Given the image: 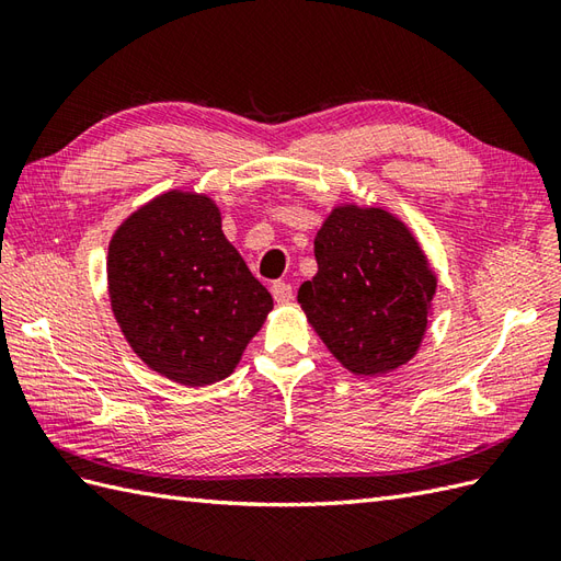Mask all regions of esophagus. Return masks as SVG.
<instances>
[{
    "mask_svg": "<svg viewBox=\"0 0 561 561\" xmlns=\"http://www.w3.org/2000/svg\"><path fill=\"white\" fill-rule=\"evenodd\" d=\"M272 298L277 300V304H289V300L294 298V289H291V284H286V282H275L272 284Z\"/></svg>",
    "mask_w": 561,
    "mask_h": 561,
    "instance_id": "34e87169",
    "label": "esophagus"
}]
</instances>
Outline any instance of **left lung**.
Segmentation results:
<instances>
[{"instance_id":"8db88e82","label":"left lung","mask_w":561,"mask_h":561,"mask_svg":"<svg viewBox=\"0 0 561 561\" xmlns=\"http://www.w3.org/2000/svg\"><path fill=\"white\" fill-rule=\"evenodd\" d=\"M318 275L298 289L308 322L357 377L412 360L426 334L436 275L403 220L377 206H336L314 237Z\"/></svg>"}]
</instances>
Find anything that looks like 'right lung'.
<instances>
[{
    "mask_svg": "<svg viewBox=\"0 0 561 561\" xmlns=\"http://www.w3.org/2000/svg\"><path fill=\"white\" fill-rule=\"evenodd\" d=\"M106 272L127 343L182 386L232 375L272 310L206 194L172 190L135 210L108 243Z\"/></svg>",
    "mask_w": 561,
    "mask_h": 561,
    "instance_id": "obj_1",
    "label": "right lung"
}]
</instances>
